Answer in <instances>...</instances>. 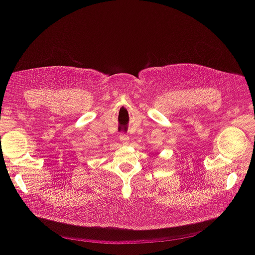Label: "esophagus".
I'll use <instances>...</instances> for the list:
<instances>
[{
    "mask_svg": "<svg viewBox=\"0 0 255 255\" xmlns=\"http://www.w3.org/2000/svg\"><path fill=\"white\" fill-rule=\"evenodd\" d=\"M119 138H120V141L122 142V144H124V145H127V144L130 142L129 136L126 135V134H121Z\"/></svg>",
    "mask_w": 255,
    "mask_h": 255,
    "instance_id": "esophagus-1",
    "label": "esophagus"
}]
</instances>
